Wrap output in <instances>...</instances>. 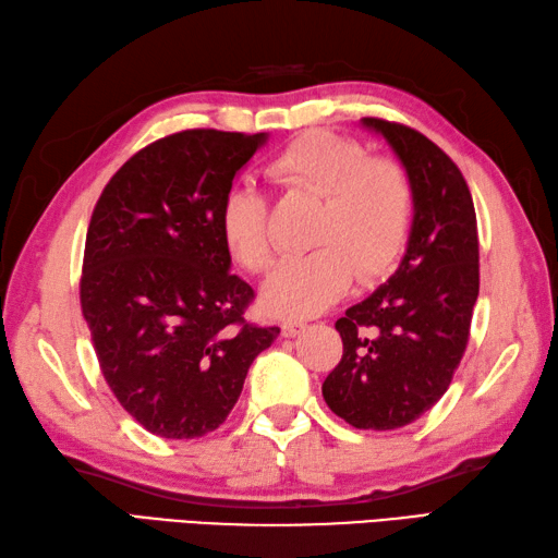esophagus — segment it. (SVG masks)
<instances>
[{"label":"esophagus","instance_id":"obj_1","mask_svg":"<svg viewBox=\"0 0 558 558\" xmlns=\"http://www.w3.org/2000/svg\"><path fill=\"white\" fill-rule=\"evenodd\" d=\"M305 329V323H299V320H287L281 325V335L283 337H299Z\"/></svg>","mask_w":558,"mask_h":558}]
</instances>
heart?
Listing matches in <instances>:
<instances>
[{"label":"heart","mask_w":558,"mask_h":558,"mask_svg":"<svg viewBox=\"0 0 558 558\" xmlns=\"http://www.w3.org/2000/svg\"><path fill=\"white\" fill-rule=\"evenodd\" d=\"M267 178L287 190L323 197L313 229V253L289 257L271 271L263 308L303 320L335 305L356 279H378L402 255L412 223V185L388 158H368L354 140L308 132L267 163ZM219 229L229 253L247 271L271 265L267 199L250 185L226 190Z\"/></svg>","instance_id":"b5f03b06"}]
</instances>
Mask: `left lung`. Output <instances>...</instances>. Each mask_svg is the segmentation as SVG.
Segmentation results:
<instances>
[{
  "mask_svg": "<svg viewBox=\"0 0 558 558\" xmlns=\"http://www.w3.org/2000/svg\"><path fill=\"white\" fill-rule=\"evenodd\" d=\"M412 185V229L395 275L335 323L344 354L323 383L327 407L347 424L392 430L428 412L452 380L480 295V241L470 187L438 146L378 118Z\"/></svg>",
  "mask_w": 558,
  "mask_h": 558,
  "instance_id": "obj_1",
  "label": "left lung"
}]
</instances>
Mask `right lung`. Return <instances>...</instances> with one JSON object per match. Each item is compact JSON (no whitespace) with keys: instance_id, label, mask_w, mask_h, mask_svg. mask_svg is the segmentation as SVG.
<instances>
[{"instance_id":"add662e5","label":"right lung","mask_w":558,"mask_h":558,"mask_svg":"<svg viewBox=\"0 0 558 558\" xmlns=\"http://www.w3.org/2000/svg\"><path fill=\"white\" fill-rule=\"evenodd\" d=\"M269 134L185 130L134 154L90 216L82 311L112 395L149 434L199 438L279 327L245 323L219 207Z\"/></svg>"}]
</instances>
